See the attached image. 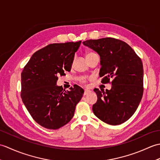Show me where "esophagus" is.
<instances>
[{
	"mask_svg": "<svg viewBox=\"0 0 160 160\" xmlns=\"http://www.w3.org/2000/svg\"><path fill=\"white\" fill-rule=\"evenodd\" d=\"M90 92H91V91H89V90H87V89H85V90H84V96H86V95H87L88 93H89Z\"/></svg>",
	"mask_w": 160,
	"mask_h": 160,
	"instance_id": "34e87169",
	"label": "esophagus"
}]
</instances>
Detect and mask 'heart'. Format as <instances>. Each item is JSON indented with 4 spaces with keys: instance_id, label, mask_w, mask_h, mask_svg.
Masks as SVG:
<instances>
[{
    "instance_id": "1",
    "label": "heart",
    "mask_w": 160,
    "mask_h": 160,
    "mask_svg": "<svg viewBox=\"0 0 160 160\" xmlns=\"http://www.w3.org/2000/svg\"><path fill=\"white\" fill-rule=\"evenodd\" d=\"M91 53H89L87 54V55H89V54H91Z\"/></svg>"
}]
</instances>
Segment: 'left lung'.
<instances>
[{"label":"left lung","mask_w":160,"mask_h":160,"mask_svg":"<svg viewBox=\"0 0 160 160\" xmlns=\"http://www.w3.org/2000/svg\"><path fill=\"white\" fill-rule=\"evenodd\" d=\"M84 45L100 57L101 82H111V89H94L98 100L93 105L96 117L111 125L127 121L140 104L143 95V64L134 50L122 40L113 38L88 40Z\"/></svg>","instance_id":"obj_1"}]
</instances>
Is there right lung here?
Returning a JSON list of instances; mask_svg holds the SVG:
<instances>
[{"label":"right lung","instance_id":"add662e5","mask_svg":"<svg viewBox=\"0 0 160 160\" xmlns=\"http://www.w3.org/2000/svg\"><path fill=\"white\" fill-rule=\"evenodd\" d=\"M81 41L50 44L33 54L21 73V98L33 120L48 129H58L73 117L84 90L76 85L64 91L58 76L70 71Z\"/></svg>","mask_w":160,"mask_h":160}]
</instances>
